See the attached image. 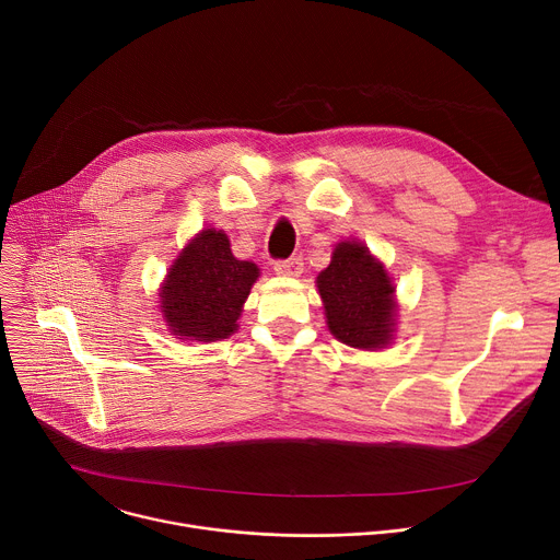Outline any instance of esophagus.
I'll list each match as a JSON object with an SVG mask.
<instances>
[{
	"label": "esophagus",
	"mask_w": 560,
	"mask_h": 560,
	"mask_svg": "<svg viewBox=\"0 0 560 560\" xmlns=\"http://www.w3.org/2000/svg\"><path fill=\"white\" fill-rule=\"evenodd\" d=\"M275 272L281 277H300L304 272V264L300 256H290L283 260H275Z\"/></svg>",
	"instance_id": "obj_1"
}]
</instances>
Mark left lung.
Listing matches in <instances>:
<instances>
[{"label": "left lung", "mask_w": 560, "mask_h": 560, "mask_svg": "<svg viewBox=\"0 0 560 560\" xmlns=\"http://www.w3.org/2000/svg\"><path fill=\"white\" fill-rule=\"evenodd\" d=\"M317 288L330 332L355 349H381L394 332V285L362 243H340Z\"/></svg>", "instance_id": "left-lung-1"}]
</instances>
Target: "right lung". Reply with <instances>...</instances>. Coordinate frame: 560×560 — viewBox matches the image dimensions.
Wrapping results in <instances>:
<instances>
[{
    "mask_svg": "<svg viewBox=\"0 0 560 560\" xmlns=\"http://www.w3.org/2000/svg\"><path fill=\"white\" fill-rule=\"evenodd\" d=\"M256 277L258 268L232 254L225 234L205 230L175 260L162 288L171 330L198 342L230 338Z\"/></svg>",
    "mask_w": 560,
    "mask_h": 560,
    "instance_id": "add662e5",
    "label": "right lung"
}]
</instances>
